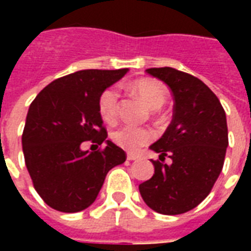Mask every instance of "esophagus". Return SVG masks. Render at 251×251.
<instances>
[{"instance_id": "obj_1", "label": "esophagus", "mask_w": 251, "mask_h": 251, "mask_svg": "<svg viewBox=\"0 0 251 251\" xmlns=\"http://www.w3.org/2000/svg\"><path fill=\"white\" fill-rule=\"evenodd\" d=\"M126 157H127V160H129V161H134V160H137V158L140 157V156H138V154H134V153L129 152Z\"/></svg>"}]
</instances>
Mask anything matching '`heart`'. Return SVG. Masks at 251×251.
<instances>
[{
    "instance_id": "heart-1",
    "label": "heart",
    "mask_w": 251,
    "mask_h": 251,
    "mask_svg": "<svg viewBox=\"0 0 251 251\" xmlns=\"http://www.w3.org/2000/svg\"><path fill=\"white\" fill-rule=\"evenodd\" d=\"M130 90L138 95L153 110L160 109L167 100V90L163 84L153 79H138L130 84ZM118 91L115 88H106L100 94L98 100L99 114L106 122H114L118 117ZM113 141L125 151L136 152L154 140V131L149 127H138L133 125H124L111 133Z\"/></svg>"
}]
</instances>
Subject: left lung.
<instances>
[{
    "mask_svg": "<svg viewBox=\"0 0 251 251\" xmlns=\"http://www.w3.org/2000/svg\"><path fill=\"white\" fill-rule=\"evenodd\" d=\"M174 95V118L163 137L151 145L158 153L154 175L140 184L153 211L179 215L200 204L223 168L228 147L226 113L219 99L198 77L171 67L148 68ZM171 163H163L165 157Z\"/></svg>",
    "mask_w": 251,
    "mask_h": 251,
    "instance_id": "left-lung-1",
    "label": "left lung"
}]
</instances>
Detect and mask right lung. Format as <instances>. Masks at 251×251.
I'll return each mask as SVG.
<instances>
[{"instance_id":"1","label":"right lung","mask_w":251,"mask_h":251,"mask_svg":"<svg viewBox=\"0 0 251 251\" xmlns=\"http://www.w3.org/2000/svg\"><path fill=\"white\" fill-rule=\"evenodd\" d=\"M127 71L74 72L50 83L30 103L23 133L25 165L37 194L53 210L79 212L90 207L107 172L125 163V152L106 140L98 100ZM84 141L105 148L83 151Z\"/></svg>"}]
</instances>
